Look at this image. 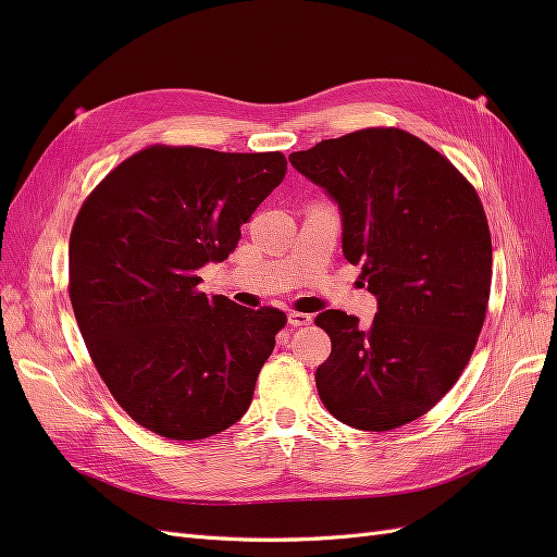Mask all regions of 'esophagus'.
<instances>
[{"label":"esophagus","instance_id":"obj_1","mask_svg":"<svg viewBox=\"0 0 557 557\" xmlns=\"http://www.w3.org/2000/svg\"><path fill=\"white\" fill-rule=\"evenodd\" d=\"M311 315L309 313H299V311H290L288 313V323L293 325V327H305V325H311Z\"/></svg>","mask_w":557,"mask_h":557}]
</instances>
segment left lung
<instances>
[{
  "label": "left lung",
  "instance_id": "8db88e82",
  "mask_svg": "<svg viewBox=\"0 0 557 557\" xmlns=\"http://www.w3.org/2000/svg\"><path fill=\"white\" fill-rule=\"evenodd\" d=\"M290 162L339 205L344 256L379 299L367 327L339 309L315 318L332 339L318 395L350 428L407 425L450 391L479 342L493 278L481 199L448 158L399 127L325 139Z\"/></svg>",
  "mask_w": 557,
  "mask_h": 557
}]
</instances>
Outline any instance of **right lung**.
Wrapping results in <instances>:
<instances>
[{
    "instance_id": "right-lung-1",
    "label": "right lung",
    "mask_w": 557,
    "mask_h": 557,
    "mask_svg": "<svg viewBox=\"0 0 557 557\" xmlns=\"http://www.w3.org/2000/svg\"><path fill=\"white\" fill-rule=\"evenodd\" d=\"M288 162L274 153L148 146L86 197L70 237V299L113 399L141 428L199 442L246 413L288 318L199 293Z\"/></svg>"
}]
</instances>
